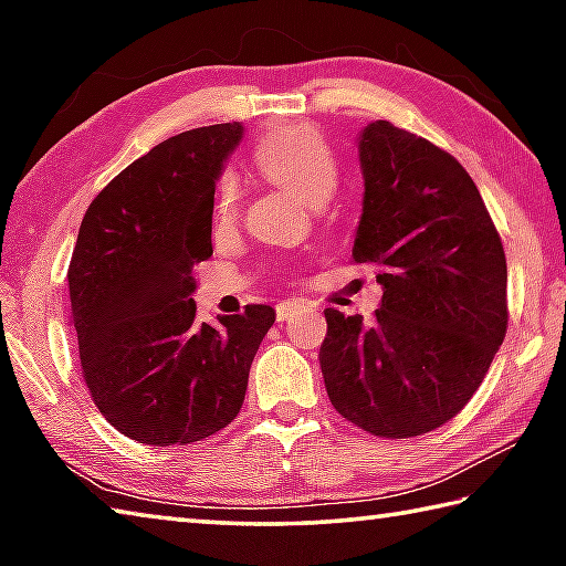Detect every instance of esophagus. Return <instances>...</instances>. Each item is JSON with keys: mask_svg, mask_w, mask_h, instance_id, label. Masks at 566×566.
I'll use <instances>...</instances> for the list:
<instances>
[{"mask_svg": "<svg viewBox=\"0 0 566 566\" xmlns=\"http://www.w3.org/2000/svg\"><path fill=\"white\" fill-rule=\"evenodd\" d=\"M302 310H314V304L312 302H296V300L280 302V304H276V322H286L292 317V314L302 312Z\"/></svg>", "mask_w": 566, "mask_h": 566, "instance_id": "esophagus-1", "label": "esophagus"}]
</instances>
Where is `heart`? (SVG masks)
Instances as JSON below:
<instances>
[{"mask_svg":"<svg viewBox=\"0 0 566 566\" xmlns=\"http://www.w3.org/2000/svg\"><path fill=\"white\" fill-rule=\"evenodd\" d=\"M260 175L292 189L312 207L329 199L337 187L339 161L327 137L312 124H280L264 134L252 149ZM239 209V185L224 177L217 195V217L232 219Z\"/></svg>","mask_w":566,"mask_h":566,"instance_id":"b5f03b06","label":"heart"}]
</instances>
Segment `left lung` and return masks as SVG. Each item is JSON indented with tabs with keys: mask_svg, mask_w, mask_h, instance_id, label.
Returning a JSON list of instances; mask_svg holds the SVG:
<instances>
[{
	"mask_svg": "<svg viewBox=\"0 0 566 566\" xmlns=\"http://www.w3.org/2000/svg\"><path fill=\"white\" fill-rule=\"evenodd\" d=\"M364 179L352 256L377 264L375 319L324 310L334 409L401 439L462 411L506 332V260L476 185L432 142L385 119L357 137Z\"/></svg>",
	"mask_w": 566,
	"mask_h": 566,
	"instance_id": "1",
	"label": "left lung"
}]
</instances>
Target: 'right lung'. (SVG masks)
Here are the masks:
<instances>
[{
	"label": "right lung",
	"instance_id": "right-lung-1",
	"mask_svg": "<svg viewBox=\"0 0 566 566\" xmlns=\"http://www.w3.org/2000/svg\"><path fill=\"white\" fill-rule=\"evenodd\" d=\"M244 124L181 132L90 205L70 264L72 322L94 405L142 444H191L242 409L274 310L197 322L191 266L212 256L214 189Z\"/></svg>",
	"mask_w": 566,
	"mask_h": 566
}]
</instances>
